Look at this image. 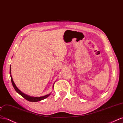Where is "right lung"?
Returning a JSON list of instances; mask_svg holds the SVG:
<instances>
[{
	"mask_svg": "<svg viewBox=\"0 0 123 123\" xmlns=\"http://www.w3.org/2000/svg\"><path fill=\"white\" fill-rule=\"evenodd\" d=\"M10 73L11 74V66H10ZM10 76H11V80L12 85H13L15 91H16V92L18 93H19L22 97H23L24 99H25L26 100L29 101H31V102L39 101H41V100L47 98L48 97L50 94H50H47V95H46V96H43V97H30V96H27V95H26V94H24V93L22 92L18 88L17 86H15V85L14 81L13 80V79H12V77L11 76V75H10Z\"/></svg>",
	"mask_w": 123,
	"mask_h": 123,
	"instance_id": "right-lung-1",
	"label": "right lung"
}]
</instances>
